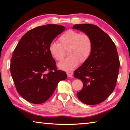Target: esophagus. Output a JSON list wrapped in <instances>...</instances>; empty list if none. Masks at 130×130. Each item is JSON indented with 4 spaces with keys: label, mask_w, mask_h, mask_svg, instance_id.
I'll use <instances>...</instances> for the list:
<instances>
[{
    "label": "esophagus",
    "mask_w": 130,
    "mask_h": 130,
    "mask_svg": "<svg viewBox=\"0 0 130 130\" xmlns=\"http://www.w3.org/2000/svg\"><path fill=\"white\" fill-rule=\"evenodd\" d=\"M67 74L69 77H72L73 76V72H67Z\"/></svg>",
    "instance_id": "1"
}]
</instances>
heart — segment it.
I'll use <instances>...</instances> for the list:
<instances>
[{
	"label": "heart",
	"mask_w": 130,
	"mask_h": 130,
	"mask_svg": "<svg viewBox=\"0 0 130 130\" xmlns=\"http://www.w3.org/2000/svg\"><path fill=\"white\" fill-rule=\"evenodd\" d=\"M60 43L52 42L49 50L57 61H61L68 51L69 57L58 64V67L64 70H73L78 63H84L89 58L93 49V41L87 33L69 30L59 37Z\"/></svg>",
	"instance_id": "1"
}]
</instances>
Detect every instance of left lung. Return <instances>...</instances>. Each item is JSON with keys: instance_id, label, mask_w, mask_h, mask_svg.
<instances>
[{"instance_id": "8db88e82", "label": "left lung", "mask_w": 130, "mask_h": 130, "mask_svg": "<svg viewBox=\"0 0 130 130\" xmlns=\"http://www.w3.org/2000/svg\"><path fill=\"white\" fill-rule=\"evenodd\" d=\"M73 28L89 35L93 41L89 58L74 71V77L83 83L77 96L86 104H100L112 93L117 82L120 61L116 45L108 35L96 25H74Z\"/></svg>"}]
</instances>
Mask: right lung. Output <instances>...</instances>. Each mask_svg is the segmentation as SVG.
Segmentation results:
<instances>
[{"mask_svg":"<svg viewBox=\"0 0 130 130\" xmlns=\"http://www.w3.org/2000/svg\"><path fill=\"white\" fill-rule=\"evenodd\" d=\"M65 30L63 26L46 25L27 31L14 50L10 71L17 92L27 102L42 104L52 96L67 73L58 70L49 50L50 44Z\"/></svg>","mask_w":130,"mask_h":130,"instance_id":"obj_1","label":"right lung"}]
</instances>
